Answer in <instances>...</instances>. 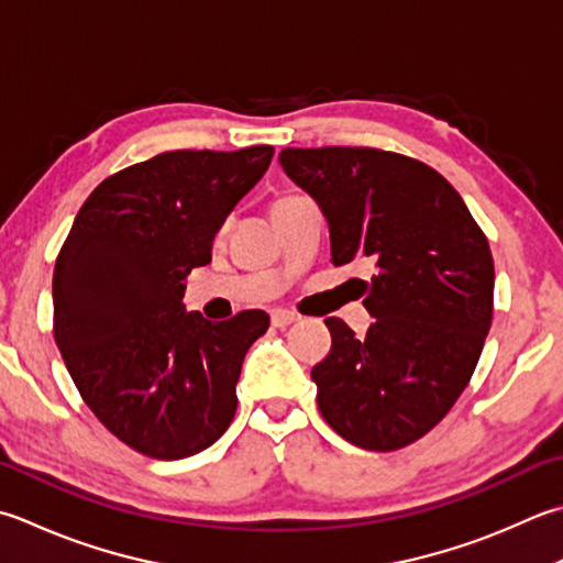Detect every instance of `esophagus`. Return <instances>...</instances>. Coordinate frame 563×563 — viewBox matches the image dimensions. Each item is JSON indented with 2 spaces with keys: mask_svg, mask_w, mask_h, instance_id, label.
Returning a JSON list of instances; mask_svg holds the SVG:
<instances>
[{
  "mask_svg": "<svg viewBox=\"0 0 563 563\" xmlns=\"http://www.w3.org/2000/svg\"><path fill=\"white\" fill-rule=\"evenodd\" d=\"M297 319H300V317H297L295 312H288V310H273L271 312V322H273V327H278V329L295 324Z\"/></svg>",
  "mask_w": 563,
  "mask_h": 563,
  "instance_id": "obj_1",
  "label": "esophagus"
}]
</instances>
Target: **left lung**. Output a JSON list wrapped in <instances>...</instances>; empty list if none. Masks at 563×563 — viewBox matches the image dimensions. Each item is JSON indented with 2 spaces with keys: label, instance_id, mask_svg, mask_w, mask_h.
Instances as JSON below:
<instances>
[{
  "label": "left lung",
  "instance_id": "left-lung-1",
  "mask_svg": "<svg viewBox=\"0 0 563 563\" xmlns=\"http://www.w3.org/2000/svg\"><path fill=\"white\" fill-rule=\"evenodd\" d=\"M280 165L322 209L334 266L373 263V324L327 317L332 351L312 368L329 427L368 451L417 442L468 385L493 319L488 239L429 165L378 148H283Z\"/></svg>",
  "mask_w": 563,
  "mask_h": 563
}]
</instances>
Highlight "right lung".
Instances as JSON below:
<instances>
[{"label": "right lung", "instance_id": "obj_1", "mask_svg": "<svg viewBox=\"0 0 563 563\" xmlns=\"http://www.w3.org/2000/svg\"><path fill=\"white\" fill-rule=\"evenodd\" d=\"M271 158L273 146L168 151L119 170L55 261L53 334L70 378L97 420L151 459L192 456L234 420L241 363L271 319L209 322L183 295Z\"/></svg>", "mask_w": 563, "mask_h": 563}]
</instances>
